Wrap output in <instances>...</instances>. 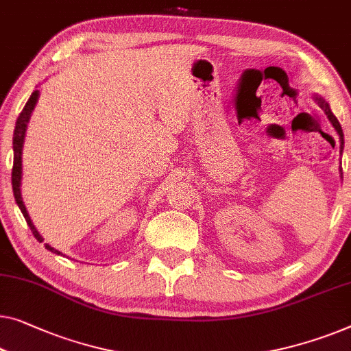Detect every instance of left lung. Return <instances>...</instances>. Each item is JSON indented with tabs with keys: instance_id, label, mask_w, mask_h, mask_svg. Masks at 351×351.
<instances>
[{
	"instance_id": "obj_1",
	"label": "left lung",
	"mask_w": 351,
	"mask_h": 351,
	"mask_svg": "<svg viewBox=\"0 0 351 351\" xmlns=\"http://www.w3.org/2000/svg\"><path fill=\"white\" fill-rule=\"evenodd\" d=\"M315 101H317L319 108H322V109L324 110V112H326L329 121H331L334 128L337 130V133H339V136H340V154H342V150H343V133H342V126H340L339 120L336 119V115H334V114L331 112V109H329V104L326 103V101H324L323 98H319V96H315Z\"/></svg>"
}]
</instances>
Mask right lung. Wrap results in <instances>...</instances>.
Instances as JSON below:
<instances>
[{
    "instance_id": "obj_1",
    "label": "right lung",
    "mask_w": 351,
    "mask_h": 351,
    "mask_svg": "<svg viewBox=\"0 0 351 351\" xmlns=\"http://www.w3.org/2000/svg\"><path fill=\"white\" fill-rule=\"evenodd\" d=\"M38 96H39V91L34 90L32 96H29V99L27 101V104H25V108L22 112H20L17 121H15V130H14V139H12V144H14V166H12V190H14V197L15 201H17V206L19 209L22 210L25 220H27L29 230L33 231L34 237L38 239L39 242H43L44 239L40 237V234L38 232L36 228H34L32 218H29L28 212H27V207H25L23 201H22V195H20V180H22V147H23V141H25V131H27V125L29 121V117H32V112L34 109V106H36V101H38ZM45 248L50 250L52 253H57L60 255L58 250H55L53 247H50L49 243H45Z\"/></svg>"
}]
</instances>
